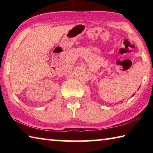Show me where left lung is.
I'll list each match as a JSON object with an SVG mask.
<instances>
[{
  "label": "left lung",
  "instance_id": "left-lung-1",
  "mask_svg": "<svg viewBox=\"0 0 153 153\" xmlns=\"http://www.w3.org/2000/svg\"><path fill=\"white\" fill-rule=\"evenodd\" d=\"M134 94H133V95H132V96H131V97H133V96H134Z\"/></svg>",
  "mask_w": 153,
  "mask_h": 153
}]
</instances>
